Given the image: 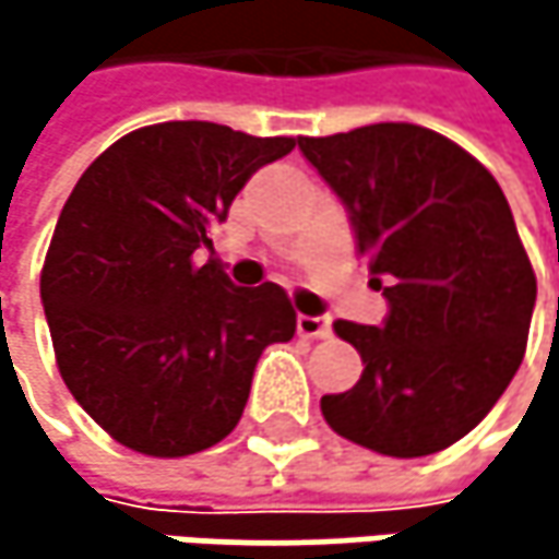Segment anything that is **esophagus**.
Masks as SVG:
<instances>
[{"label": "esophagus", "instance_id": "34e87169", "mask_svg": "<svg viewBox=\"0 0 559 559\" xmlns=\"http://www.w3.org/2000/svg\"><path fill=\"white\" fill-rule=\"evenodd\" d=\"M297 333L304 340H323V336H330V320L326 317H307V313H300L297 317Z\"/></svg>", "mask_w": 559, "mask_h": 559}]
</instances>
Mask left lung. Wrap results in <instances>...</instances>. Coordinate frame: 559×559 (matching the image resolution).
<instances>
[{
    "label": "left lung",
    "instance_id": "1",
    "mask_svg": "<svg viewBox=\"0 0 559 559\" xmlns=\"http://www.w3.org/2000/svg\"><path fill=\"white\" fill-rule=\"evenodd\" d=\"M346 203L389 320H336L362 379L323 394V420L382 456H430L466 437L514 379L537 278L499 180L447 135L379 122L297 139Z\"/></svg>",
    "mask_w": 559,
    "mask_h": 559
}]
</instances>
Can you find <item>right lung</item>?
<instances>
[{
    "mask_svg": "<svg viewBox=\"0 0 559 559\" xmlns=\"http://www.w3.org/2000/svg\"><path fill=\"white\" fill-rule=\"evenodd\" d=\"M297 139L158 122L112 142L67 197L41 269L55 359L76 404L122 447L177 460L242 417L265 346L297 313L284 287H236L206 229Z\"/></svg>",
    "mask_w": 559,
    "mask_h": 559,
    "instance_id": "obj_1",
    "label": "right lung"
}]
</instances>
